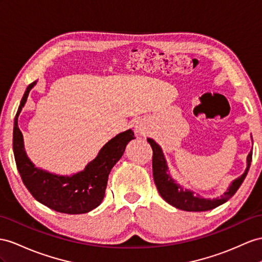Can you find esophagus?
<instances>
[{
	"label": "esophagus",
	"instance_id": "obj_1",
	"mask_svg": "<svg viewBox=\"0 0 262 262\" xmlns=\"http://www.w3.org/2000/svg\"><path fill=\"white\" fill-rule=\"evenodd\" d=\"M135 129H136V132L139 133V134H145V133H146L145 126H144L142 123H137L136 126H135Z\"/></svg>",
	"mask_w": 262,
	"mask_h": 262
}]
</instances>
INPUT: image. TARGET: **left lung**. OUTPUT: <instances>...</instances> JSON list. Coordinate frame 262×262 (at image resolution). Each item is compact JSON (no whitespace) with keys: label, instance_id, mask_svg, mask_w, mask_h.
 <instances>
[{"label":"left lung","instance_id":"8db88e82","mask_svg":"<svg viewBox=\"0 0 262 262\" xmlns=\"http://www.w3.org/2000/svg\"><path fill=\"white\" fill-rule=\"evenodd\" d=\"M147 142L150 144L152 149V175L160 196L171 206L186 211H206L226 203L227 200H229L236 193L241 184L244 183L251 165L252 150L247 157L248 166L246 171L240 177L233 180L223 196L216 199L201 198L193 191L184 189L182 186L173 182L171 177L167 173V165L162 148L151 138H147Z\"/></svg>","mask_w":262,"mask_h":262}]
</instances>
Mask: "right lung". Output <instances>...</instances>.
<instances>
[{
  "label": "right lung",
  "mask_w": 262,
  "mask_h": 262,
  "mask_svg": "<svg viewBox=\"0 0 262 262\" xmlns=\"http://www.w3.org/2000/svg\"><path fill=\"white\" fill-rule=\"evenodd\" d=\"M35 84L36 82L31 83L26 89L14 119L13 151L17 170L23 184L38 203L57 212L70 214L89 212L102 203L112 168L123 156L129 140L136 137L132 129L118 134L100 149L98 156L83 171L71 177L53 175L36 168L26 156L22 133L17 126V117Z\"/></svg>",
  "instance_id": "obj_1"
}]
</instances>
